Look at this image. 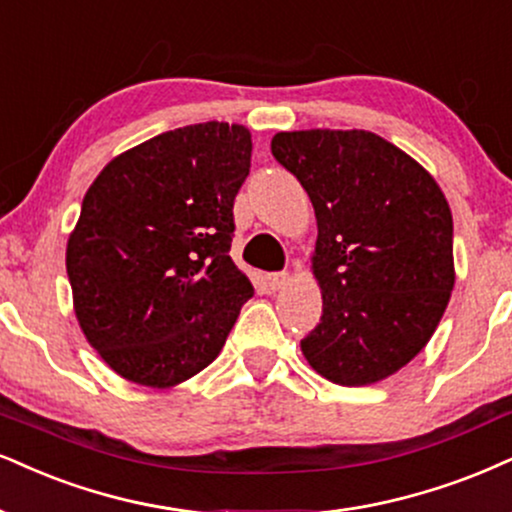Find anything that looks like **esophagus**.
Instances as JSON below:
<instances>
[{
  "mask_svg": "<svg viewBox=\"0 0 512 512\" xmlns=\"http://www.w3.org/2000/svg\"><path fill=\"white\" fill-rule=\"evenodd\" d=\"M266 280H268V287L273 289V292H280V289L289 282V273H270Z\"/></svg>",
  "mask_w": 512,
  "mask_h": 512,
  "instance_id": "esophagus-1",
  "label": "esophagus"
}]
</instances>
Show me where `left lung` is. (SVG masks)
<instances>
[{
  "instance_id": "8db88e82",
  "label": "left lung",
  "mask_w": 512,
  "mask_h": 512,
  "mask_svg": "<svg viewBox=\"0 0 512 512\" xmlns=\"http://www.w3.org/2000/svg\"><path fill=\"white\" fill-rule=\"evenodd\" d=\"M270 149L318 220L311 261L323 318L301 339L308 365L342 387L387 380L425 349L449 306V201L418 161L375 132H277Z\"/></svg>"
}]
</instances>
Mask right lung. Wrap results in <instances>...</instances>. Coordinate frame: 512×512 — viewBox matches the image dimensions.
I'll return each instance as SVG.
<instances>
[{
  "label": "right lung",
  "instance_id": "1",
  "mask_svg": "<svg viewBox=\"0 0 512 512\" xmlns=\"http://www.w3.org/2000/svg\"><path fill=\"white\" fill-rule=\"evenodd\" d=\"M249 168L251 132L208 121L123 151L87 189L66 246L75 318L128 382L170 389L197 375L254 296L230 258Z\"/></svg>",
  "mask_w": 512,
  "mask_h": 512
}]
</instances>
